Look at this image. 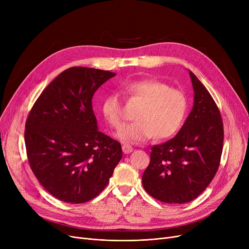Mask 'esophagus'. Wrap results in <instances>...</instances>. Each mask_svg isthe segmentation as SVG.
<instances>
[{"label": "esophagus", "instance_id": "1", "mask_svg": "<svg viewBox=\"0 0 249 249\" xmlns=\"http://www.w3.org/2000/svg\"><path fill=\"white\" fill-rule=\"evenodd\" d=\"M122 149H123V152H124V153H126V154L133 151V147H132L131 145H130V144H128V143H125V144H123Z\"/></svg>", "mask_w": 249, "mask_h": 249}]
</instances>
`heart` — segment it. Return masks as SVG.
Segmentation results:
<instances>
[{
  "label": "heart",
  "mask_w": 249,
  "mask_h": 249,
  "mask_svg": "<svg viewBox=\"0 0 249 249\" xmlns=\"http://www.w3.org/2000/svg\"><path fill=\"white\" fill-rule=\"evenodd\" d=\"M126 93L142 106L136 113L137 121L124 126L118 133L123 141L144 142L154 136L166 139L174 136L184 123L188 98L182 90L154 78H145L129 83ZM102 112L113 128L123 126L126 116L119 94L111 93L104 99Z\"/></svg>",
  "instance_id": "1"
}]
</instances>
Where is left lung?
Returning a JSON list of instances; mask_svg holds the SVG:
<instances>
[{
  "instance_id": "left-lung-1",
  "label": "left lung",
  "mask_w": 249,
  "mask_h": 249,
  "mask_svg": "<svg viewBox=\"0 0 249 249\" xmlns=\"http://www.w3.org/2000/svg\"><path fill=\"white\" fill-rule=\"evenodd\" d=\"M194 107L178 133L153 145L143 173L144 190L163 203L185 204L210 185L223 149L224 129L219 108L208 89L190 71Z\"/></svg>"
}]
</instances>
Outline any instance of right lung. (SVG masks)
Returning a JSON list of instances; mask_svg holds the SVG:
<instances>
[{
    "mask_svg": "<svg viewBox=\"0 0 249 249\" xmlns=\"http://www.w3.org/2000/svg\"><path fill=\"white\" fill-rule=\"evenodd\" d=\"M115 72L83 67L63 71L34 103L25 124L33 174L56 199L82 204L107 187L122 159L121 144L100 132L91 99Z\"/></svg>",
    "mask_w": 249,
    "mask_h": 249,
    "instance_id": "add662e5",
    "label": "right lung"
}]
</instances>
